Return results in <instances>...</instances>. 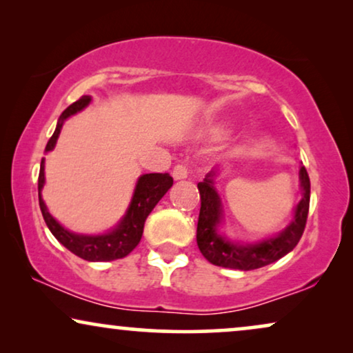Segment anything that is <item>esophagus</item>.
Returning <instances> with one entry per match:
<instances>
[{"label": "esophagus", "instance_id": "esophagus-1", "mask_svg": "<svg viewBox=\"0 0 353 353\" xmlns=\"http://www.w3.org/2000/svg\"><path fill=\"white\" fill-rule=\"evenodd\" d=\"M190 174V166L185 163H181V164H176V166L172 168V177L176 181H181V179H185V177H189Z\"/></svg>", "mask_w": 353, "mask_h": 353}]
</instances>
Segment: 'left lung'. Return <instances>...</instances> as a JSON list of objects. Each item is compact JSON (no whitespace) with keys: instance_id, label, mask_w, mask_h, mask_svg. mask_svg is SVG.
<instances>
[{"instance_id":"obj_1","label":"left lung","mask_w":353,"mask_h":353,"mask_svg":"<svg viewBox=\"0 0 353 353\" xmlns=\"http://www.w3.org/2000/svg\"><path fill=\"white\" fill-rule=\"evenodd\" d=\"M299 174L303 199L297 205L295 218L290 225H288V229L270 241L255 243V245H239V243L225 241L216 232L221 221V201L213 187L214 174L210 172L203 182H199L201 206L199 224H196V243H199L201 255L216 266L250 271L271 265L294 250L305 231L310 208V177L305 166L300 168Z\"/></svg>"}]
</instances>
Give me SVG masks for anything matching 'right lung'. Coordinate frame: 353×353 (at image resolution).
<instances>
[{
    "label": "right lung",
    "mask_w": 353,
    "mask_h": 353,
    "mask_svg": "<svg viewBox=\"0 0 353 353\" xmlns=\"http://www.w3.org/2000/svg\"><path fill=\"white\" fill-rule=\"evenodd\" d=\"M90 98L82 97L77 101H74L72 105L65 108L61 114L58 125H56L54 134L51 135V139L46 143V152L54 148L56 140L63 128V122L68 119L69 116L75 114L81 110H83ZM45 164L41 159L40 164V174H39V200H40V210L43 214V219L51 234L63 243V245L74 253V255L83 258L87 261H111L117 260V258H124L139 245L140 239L143 234V225L147 221L148 214L152 213L154 205L163 199V195L171 189L172 185V177L168 172H154V174H143L137 182L135 187L132 201L128 210V214L124 216V219L121 221V224L117 225L114 231L105 236H79V234H72L65 231L63 225H59L53 219V216L48 213L46 206L41 200L40 190L45 184Z\"/></svg>",
    "instance_id": "add662e5"
}]
</instances>
